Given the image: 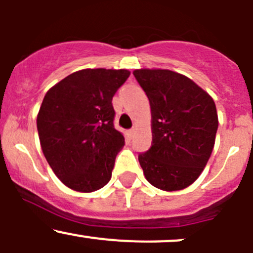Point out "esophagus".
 I'll list each match as a JSON object with an SVG mask.
<instances>
[{"mask_svg":"<svg viewBox=\"0 0 253 253\" xmlns=\"http://www.w3.org/2000/svg\"><path fill=\"white\" fill-rule=\"evenodd\" d=\"M134 132H136V128H131L128 132H127V134H128V138L129 139H132V137H133Z\"/></svg>","mask_w":253,"mask_h":253,"instance_id":"34e87169","label":"esophagus"}]
</instances>
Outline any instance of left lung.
Instances as JSON below:
<instances>
[{"label": "left lung", "mask_w": 253, "mask_h": 253, "mask_svg": "<svg viewBox=\"0 0 253 253\" xmlns=\"http://www.w3.org/2000/svg\"><path fill=\"white\" fill-rule=\"evenodd\" d=\"M152 111V147L138 155L148 182L163 191L192 185L215 142L214 100L192 79L169 70H136Z\"/></svg>", "instance_id": "left-lung-1"}]
</instances>
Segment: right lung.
Masks as SVG:
<instances>
[{"label": "right lung", "instance_id": "right-lung-1", "mask_svg": "<svg viewBox=\"0 0 253 253\" xmlns=\"http://www.w3.org/2000/svg\"><path fill=\"white\" fill-rule=\"evenodd\" d=\"M127 70L86 68L48 89L37 119L42 153L63 185L78 192L100 190L111 178L125 137L115 129L112 96Z\"/></svg>", "mask_w": 253, "mask_h": 253}]
</instances>
